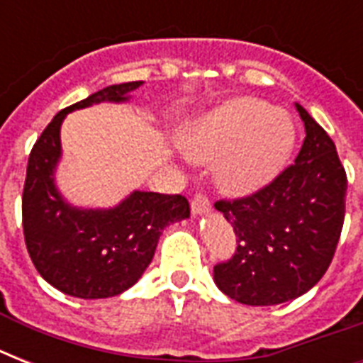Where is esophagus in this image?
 <instances>
[{"instance_id": "esophagus-1", "label": "esophagus", "mask_w": 363, "mask_h": 363, "mask_svg": "<svg viewBox=\"0 0 363 363\" xmlns=\"http://www.w3.org/2000/svg\"><path fill=\"white\" fill-rule=\"evenodd\" d=\"M190 207H192L194 216H201L211 209V201L205 198L203 194H198V196L192 199V205H190Z\"/></svg>"}]
</instances>
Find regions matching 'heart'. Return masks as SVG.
<instances>
[{"mask_svg":"<svg viewBox=\"0 0 363 363\" xmlns=\"http://www.w3.org/2000/svg\"><path fill=\"white\" fill-rule=\"evenodd\" d=\"M294 141V124L284 111L239 98L194 125L184 150L199 162H216L218 184L245 196L275 179L292 154Z\"/></svg>","mask_w":363,"mask_h":363,"instance_id":"heart-1","label":"heart"}]
</instances>
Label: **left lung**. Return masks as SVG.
<instances>
[{
    "label": "left lung",
    "mask_w": 363,
    "mask_h": 363,
    "mask_svg": "<svg viewBox=\"0 0 363 363\" xmlns=\"http://www.w3.org/2000/svg\"><path fill=\"white\" fill-rule=\"evenodd\" d=\"M305 139L298 158L252 196L216 201L238 252L215 265V284L252 307L309 292L332 264L345 220L347 173L335 145L299 104Z\"/></svg>",
    "instance_id": "left-lung-1"
}]
</instances>
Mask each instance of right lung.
I'll use <instances>...</instances> for the list:
<instances>
[{
	"instance_id": "1",
	"label": "right lung",
	"mask_w": 363,
	"mask_h": 363,
	"mask_svg": "<svg viewBox=\"0 0 363 363\" xmlns=\"http://www.w3.org/2000/svg\"><path fill=\"white\" fill-rule=\"evenodd\" d=\"M143 81L113 84L60 111L31 148L22 194V226L30 258L56 290L81 299L113 298L135 284L152 262L158 239L190 216L182 196L133 190L109 209L71 205L56 186L65 116L92 105L125 104Z\"/></svg>"
}]
</instances>
